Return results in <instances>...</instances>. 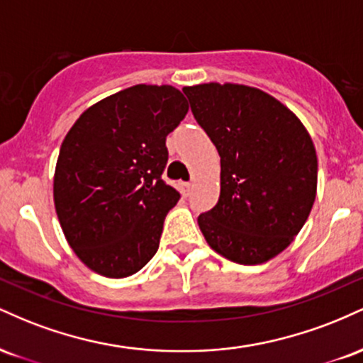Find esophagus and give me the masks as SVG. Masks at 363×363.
Masks as SVG:
<instances>
[{
	"instance_id": "esophagus-1",
	"label": "esophagus",
	"mask_w": 363,
	"mask_h": 363,
	"mask_svg": "<svg viewBox=\"0 0 363 363\" xmlns=\"http://www.w3.org/2000/svg\"><path fill=\"white\" fill-rule=\"evenodd\" d=\"M179 187H181V193L187 196V194H189V191H191V187H193V184H191V182H179Z\"/></svg>"
}]
</instances>
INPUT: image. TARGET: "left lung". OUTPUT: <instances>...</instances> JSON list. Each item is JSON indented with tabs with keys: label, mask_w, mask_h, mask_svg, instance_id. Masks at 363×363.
<instances>
[{
	"label": "left lung",
	"mask_w": 363,
	"mask_h": 363,
	"mask_svg": "<svg viewBox=\"0 0 363 363\" xmlns=\"http://www.w3.org/2000/svg\"><path fill=\"white\" fill-rule=\"evenodd\" d=\"M220 155V198L198 225L211 249L261 264L301 232L318 189V157L301 119L266 91L235 83L184 86Z\"/></svg>",
	"instance_id": "obj_1"
}]
</instances>
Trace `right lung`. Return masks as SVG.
<instances>
[{
	"mask_svg": "<svg viewBox=\"0 0 363 363\" xmlns=\"http://www.w3.org/2000/svg\"><path fill=\"white\" fill-rule=\"evenodd\" d=\"M189 111L170 85H135L89 107L62 140L54 206L91 272L124 278L155 256L181 194L162 179L169 133Z\"/></svg>",
	"mask_w": 363,
	"mask_h": 363,
	"instance_id": "right-lung-1",
	"label": "right lung"
}]
</instances>
